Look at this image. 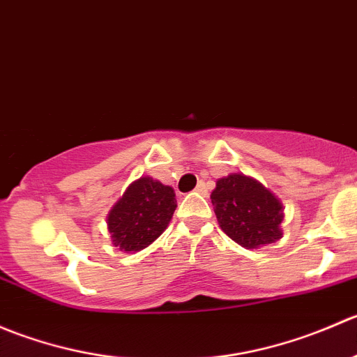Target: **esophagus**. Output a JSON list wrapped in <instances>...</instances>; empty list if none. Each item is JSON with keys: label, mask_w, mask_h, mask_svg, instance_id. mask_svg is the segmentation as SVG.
I'll use <instances>...</instances> for the list:
<instances>
[{"label": "esophagus", "mask_w": 357, "mask_h": 357, "mask_svg": "<svg viewBox=\"0 0 357 357\" xmlns=\"http://www.w3.org/2000/svg\"><path fill=\"white\" fill-rule=\"evenodd\" d=\"M197 193H200V195H207V186H205V183H199V186L195 188Z\"/></svg>", "instance_id": "obj_1"}]
</instances>
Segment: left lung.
<instances>
[{
  "label": "left lung",
  "mask_w": 357,
  "mask_h": 357,
  "mask_svg": "<svg viewBox=\"0 0 357 357\" xmlns=\"http://www.w3.org/2000/svg\"><path fill=\"white\" fill-rule=\"evenodd\" d=\"M222 231L245 248H259L283 236V204L262 183L242 172L219 178L211 193Z\"/></svg>",
  "instance_id": "8db88e82"
}]
</instances>
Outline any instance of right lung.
I'll use <instances>...</instances> for the list:
<instances>
[{
  "label": "right lung",
  "instance_id": "obj_1",
  "mask_svg": "<svg viewBox=\"0 0 357 357\" xmlns=\"http://www.w3.org/2000/svg\"><path fill=\"white\" fill-rule=\"evenodd\" d=\"M176 207L171 186L150 176L132 181L107 215L114 247L128 254L146 248L167 228Z\"/></svg>",
  "mask_w": 357,
  "mask_h": 357
}]
</instances>
